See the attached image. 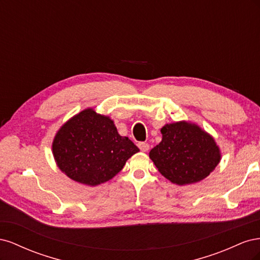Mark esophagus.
<instances>
[{"mask_svg":"<svg viewBox=\"0 0 260 260\" xmlns=\"http://www.w3.org/2000/svg\"><path fill=\"white\" fill-rule=\"evenodd\" d=\"M139 148H140L142 152H147L148 149H149V145H148L147 143H145V142H140V143H139Z\"/></svg>","mask_w":260,"mask_h":260,"instance_id":"esophagus-1","label":"esophagus"}]
</instances>
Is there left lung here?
<instances>
[{
	"label": "left lung",
	"mask_w": 260,
	"mask_h": 260,
	"mask_svg": "<svg viewBox=\"0 0 260 260\" xmlns=\"http://www.w3.org/2000/svg\"><path fill=\"white\" fill-rule=\"evenodd\" d=\"M161 142L149 152L160 174L178 185L200 182L217 167L221 154L214 138L198 124H165Z\"/></svg>",
	"instance_id": "8db88e82"
}]
</instances>
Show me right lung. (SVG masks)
<instances>
[{
	"instance_id": "obj_1",
	"label": "right lung",
	"mask_w": 260,
	"mask_h": 260,
	"mask_svg": "<svg viewBox=\"0 0 260 260\" xmlns=\"http://www.w3.org/2000/svg\"><path fill=\"white\" fill-rule=\"evenodd\" d=\"M58 168L77 182L95 186L114 178L140 149L121 137L111 118L86 108L64 123L54 138Z\"/></svg>"
}]
</instances>
